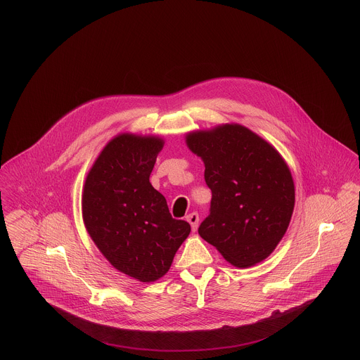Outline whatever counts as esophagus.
I'll return each mask as SVG.
<instances>
[{
    "label": "esophagus",
    "mask_w": 360,
    "mask_h": 360,
    "mask_svg": "<svg viewBox=\"0 0 360 360\" xmlns=\"http://www.w3.org/2000/svg\"><path fill=\"white\" fill-rule=\"evenodd\" d=\"M187 221L191 224V229H193V231H195V230H197V227H198L200 214H198L197 212H193V213H190V214L187 216Z\"/></svg>",
    "instance_id": "1"
}]
</instances>
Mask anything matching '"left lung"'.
<instances>
[{"mask_svg":"<svg viewBox=\"0 0 360 360\" xmlns=\"http://www.w3.org/2000/svg\"><path fill=\"white\" fill-rule=\"evenodd\" d=\"M187 146L202 158L212 191L200 236L237 267L266 259L285 234L295 204L284 159L240 124L190 133Z\"/></svg>","mask_w":360,"mask_h":360,"instance_id":"left-lung-1","label":"left lung"}]
</instances>
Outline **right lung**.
<instances>
[{
	"label": "right lung",
	"mask_w": 360,
	"mask_h": 360,
	"mask_svg": "<svg viewBox=\"0 0 360 360\" xmlns=\"http://www.w3.org/2000/svg\"><path fill=\"white\" fill-rule=\"evenodd\" d=\"M162 147L159 137H115L91 167L82 201L86 229L103 257L143 283L167 273L191 231L150 183Z\"/></svg>",
	"instance_id": "add662e5"
}]
</instances>
